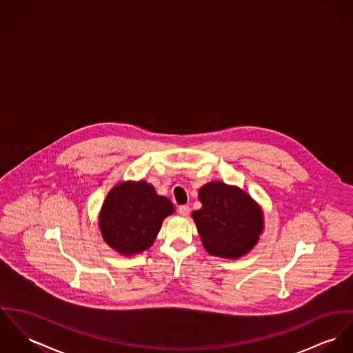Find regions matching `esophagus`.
<instances>
[{
  "label": "esophagus",
  "instance_id": "1",
  "mask_svg": "<svg viewBox=\"0 0 353 353\" xmlns=\"http://www.w3.org/2000/svg\"><path fill=\"white\" fill-rule=\"evenodd\" d=\"M190 211V210L188 205H180V207H179V212H180L181 216H188Z\"/></svg>",
  "mask_w": 353,
  "mask_h": 353
}]
</instances>
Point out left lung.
<instances>
[{"label": "left lung", "instance_id": "left-lung-1", "mask_svg": "<svg viewBox=\"0 0 353 353\" xmlns=\"http://www.w3.org/2000/svg\"><path fill=\"white\" fill-rule=\"evenodd\" d=\"M201 208L192 212L208 254L239 259L259 242L265 230L262 207L243 190L211 181L199 190Z\"/></svg>", "mask_w": 353, "mask_h": 353}]
</instances>
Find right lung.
Listing matches in <instances>:
<instances>
[{
    "label": "right lung",
    "mask_w": 353,
    "mask_h": 353,
    "mask_svg": "<svg viewBox=\"0 0 353 353\" xmlns=\"http://www.w3.org/2000/svg\"><path fill=\"white\" fill-rule=\"evenodd\" d=\"M174 212L173 203L143 181H121L114 185L98 216L106 244L123 256L141 254L154 243L163 219Z\"/></svg>",
    "instance_id": "right-lung-1"
}]
</instances>
